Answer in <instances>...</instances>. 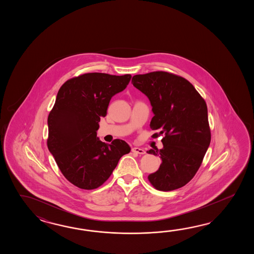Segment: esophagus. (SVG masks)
<instances>
[{"label":"esophagus","mask_w":254,"mask_h":254,"mask_svg":"<svg viewBox=\"0 0 254 254\" xmlns=\"http://www.w3.org/2000/svg\"><path fill=\"white\" fill-rule=\"evenodd\" d=\"M131 151L137 153V154H144L145 153V151L142 148H138V147H133L131 149Z\"/></svg>","instance_id":"1"}]
</instances>
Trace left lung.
I'll use <instances>...</instances> for the list:
<instances>
[{
  "mask_svg": "<svg viewBox=\"0 0 254 254\" xmlns=\"http://www.w3.org/2000/svg\"><path fill=\"white\" fill-rule=\"evenodd\" d=\"M131 83L150 100L153 136L163 135V148L147 151L162 159L148 179L159 190L179 189L193 178L211 142L205 101L189 81L166 71L137 74Z\"/></svg>",
  "mask_w": 254,
  "mask_h": 254,
  "instance_id": "left-lung-1",
  "label": "left lung"
}]
</instances>
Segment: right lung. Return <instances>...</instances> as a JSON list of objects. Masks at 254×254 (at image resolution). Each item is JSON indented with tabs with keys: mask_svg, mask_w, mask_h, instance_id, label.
Listing matches in <instances>:
<instances>
[{
	"mask_svg": "<svg viewBox=\"0 0 254 254\" xmlns=\"http://www.w3.org/2000/svg\"><path fill=\"white\" fill-rule=\"evenodd\" d=\"M130 78L85 73L65 81L57 93L48 116L47 146L65 178L81 189L100 187L130 151L125 140L107 144L97 137L111 99L125 90Z\"/></svg>",
	"mask_w": 254,
	"mask_h": 254,
	"instance_id": "right-lung-1",
	"label": "right lung"
}]
</instances>
